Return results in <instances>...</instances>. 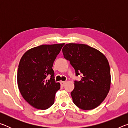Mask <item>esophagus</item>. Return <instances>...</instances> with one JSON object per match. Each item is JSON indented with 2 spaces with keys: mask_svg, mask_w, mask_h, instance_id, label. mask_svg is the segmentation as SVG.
<instances>
[{
  "mask_svg": "<svg viewBox=\"0 0 128 128\" xmlns=\"http://www.w3.org/2000/svg\"><path fill=\"white\" fill-rule=\"evenodd\" d=\"M60 85H61V86L63 87V86L65 85V84H66V82H65V81H60Z\"/></svg>",
  "mask_w": 128,
  "mask_h": 128,
  "instance_id": "esophagus-1",
  "label": "esophagus"
}]
</instances>
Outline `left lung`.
<instances>
[{
	"label": "left lung",
	"instance_id": "1",
	"mask_svg": "<svg viewBox=\"0 0 128 128\" xmlns=\"http://www.w3.org/2000/svg\"><path fill=\"white\" fill-rule=\"evenodd\" d=\"M64 57L74 68L80 81H74L71 92L73 103L84 110L94 109L104 100L110 91L111 73L103 54L84 44L68 43L62 49Z\"/></svg>",
	"mask_w": 128,
	"mask_h": 128
}]
</instances>
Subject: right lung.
<instances>
[{"instance_id": "obj_1", "label": "right lung", "mask_w": 128, "mask_h": 128, "mask_svg": "<svg viewBox=\"0 0 128 128\" xmlns=\"http://www.w3.org/2000/svg\"><path fill=\"white\" fill-rule=\"evenodd\" d=\"M64 43L43 44L24 54L17 70V84L24 99L33 107L46 110L54 103L56 92L60 88L56 82L52 67ZM50 76L48 79L47 77Z\"/></svg>"}]
</instances>
